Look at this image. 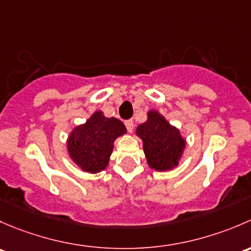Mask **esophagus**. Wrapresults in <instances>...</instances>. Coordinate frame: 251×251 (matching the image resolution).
<instances>
[{
  "instance_id": "1",
  "label": "esophagus",
  "mask_w": 251,
  "mask_h": 251,
  "mask_svg": "<svg viewBox=\"0 0 251 251\" xmlns=\"http://www.w3.org/2000/svg\"><path fill=\"white\" fill-rule=\"evenodd\" d=\"M125 125H126V129H128V131L133 130V128H134V122H133V120H126V121H125Z\"/></svg>"
}]
</instances>
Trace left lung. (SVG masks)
Instances as JSON below:
<instances>
[{"label": "left lung", "mask_w": 251, "mask_h": 251, "mask_svg": "<svg viewBox=\"0 0 251 251\" xmlns=\"http://www.w3.org/2000/svg\"><path fill=\"white\" fill-rule=\"evenodd\" d=\"M141 138L147 163L156 170L174 168L185 149V140L179 130L156 111H150L149 118L136 129Z\"/></svg>", "instance_id": "obj_1"}]
</instances>
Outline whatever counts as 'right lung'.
<instances>
[{
  "instance_id": "obj_1",
  "label": "right lung",
  "mask_w": 251,
  "mask_h": 251,
  "mask_svg": "<svg viewBox=\"0 0 251 251\" xmlns=\"http://www.w3.org/2000/svg\"><path fill=\"white\" fill-rule=\"evenodd\" d=\"M126 130L120 120L107 118L101 111H97L84 125L76 126L70 134V156L75 163L88 173L101 172L108 164L113 141Z\"/></svg>"
}]
</instances>
